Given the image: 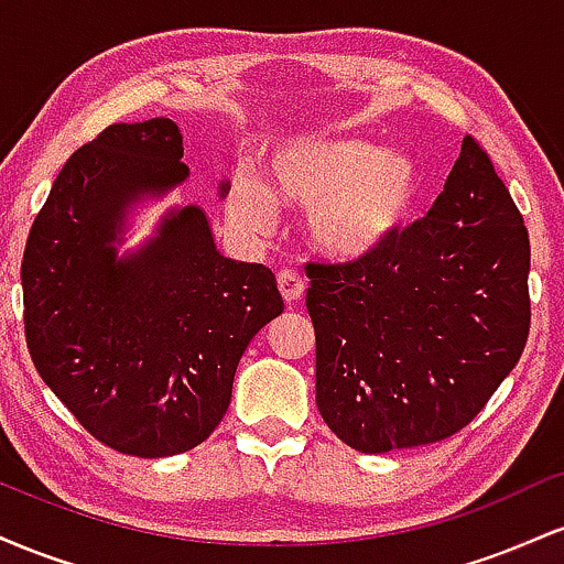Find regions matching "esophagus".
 <instances>
[{"mask_svg": "<svg viewBox=\"0 0 564 564\" xmlns=\"http://www.w3.org/2000/svg\"><path fill=\"white\" fill-rule=\"evenodd\" d=\"M278 289H281V296L286 300V304H294L302 300L304 281L296 273H291V270H283V273H278Z\"/></svg>", "mask_w": 564, "mask_h": 564, "instance_id": "34e87169", "label": "esophagus"}]
</instances>
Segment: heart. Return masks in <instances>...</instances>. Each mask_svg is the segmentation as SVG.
<instances>
[{
	"mask_svg": "<svg viewBox=\"0 0 564 564\" xmlns=\"http://www.w3.org/2000/svg\"><path fill=\"white\" fill-rule=\"evenodd\" d=\"M422 198V172L405 153L360 138H296L264 164V187L236 174L228 217L246 232L273 228L275 204L310 209L307 241L339 262L366 260L390 243Z\"/></svg>",
	"mask_w": 564,
	"mask_h": 564,
	"instance_id": "b5f03b06",
	"label": "heart"
}]
</instances>
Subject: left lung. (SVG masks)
I'll return each mask as SVG.
<instances>
[{"label":"left lung","instance_id":"1","mask_svg":"<svg viewBox=\"0 0 564 564\" xmlns=\"http://www.w3.org/2000/svg\"><path fill=\"white\" fill-rule=\"evenodd\" d=\"M530 241L471 138L432 209L366 260L307 264L315 400L360 453L464 430L520 360L530 332Z\"/></svg>","mask_w":564,"mask_h":564}]
</instances>
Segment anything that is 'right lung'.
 Segmentation results:
<instances>
[{
    "mask_svg": "<svg viewBox=\"0 0 564 564\" xmlns=\"http://www.w3.org/2000/svg\"><path fill=\"white\" fill-rule=\"evenodd\" d=\"M187 177L172 119L111 124L66 161L23 251L39 377L89 435L127 456L204 443L228 411L249 341L283 313L275 275L225 257L196 204L172 206L121 254L129 215Z\"/></svg>",
    "mask_w": 564,
    "mask_h": 564,
    "instance_id": "obj_1",
    "label": "right lung"
}]
</instances>
